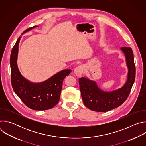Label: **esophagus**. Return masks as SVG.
<instances>
[{
    "instance_id": "34e87169",
    "label": "esophagus",
    "mask_w": 146,
    "mask_h": 146,
    "mask_svg": "<svg viewBox=\"0 0 146 146\" xmlns=\"http://www.w3.org/2000/svg\"><path fill=\"white\" fill-rule=\"evenodd\" d=\"M74 72L77 77H80L84 72V67L82 66H78L76 67L74 70Z\"/></svg>"
}]
</instances>
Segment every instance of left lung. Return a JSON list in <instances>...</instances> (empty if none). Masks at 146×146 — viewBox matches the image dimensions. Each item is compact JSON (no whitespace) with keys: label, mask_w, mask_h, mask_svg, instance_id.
<instances>
[{"label":"left lung","mask_w":146,"mask_h":146,"mask_svg":"<svg viewBox=\"0 0 146 146\" xmlns=\"http://www.w3.org/2000/svg\"><path fill=\"white\" fill-rule=\"evenodd\" d=\"M121 49L125 55L128 68L127 81L121 88L107 92L100 90L95 81L85 77L80 78L78 80L83 103L92 111L106 112L115 109L127 100L131 92L136 74L133 54L130 47H123Z\"/></svg>","instance_id":"8db88e82"}]
</instances>
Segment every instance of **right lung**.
I'll list each match as a JSON object with an SVG mask.
<instances>
[{"mask_svg":"<svg viewBox=\"0 0 146 146\" xmlns=\"http://www.w3.org/2000/svg\"><path fill=\"white\" fill-rule=\"evenodd\" d=\"M34 26L26 29L23 33L32 29ZM21 37L13 47L10 55L11 81L15 93L25 105L32 110H46L54 108L58 103L62 83L72 70L66 69L56 73L44 82L32 83L21 74L17 64L18 44Z\"/></svg>","mask_w":146,"mask_h":146,"instance_id":"right-lung-1","label":"right lung"}]
</instances>
